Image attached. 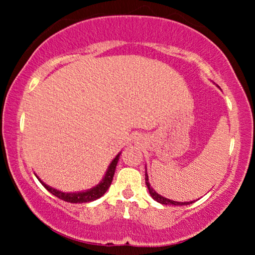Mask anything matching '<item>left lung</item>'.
Masks as SVG:
<instances>
[{"instance_id": "8db88e82", "label": "left lung", "mask_w": 255, "mask_h": 255, "mask_svg": "<svg viewBox=\"0 0 255 255\" xmlns=\"http://www.w3.org/2000/svg\"><path fill=\"white\" fill-rule=\"evenodd\" d=\"M145 182H146V186H147V188H148L149 195H151L153 200H155L156 202H159V203L165 204V205H188V204L193 203V201H190V202H176V201L169 200V198L163 197V196H161V195H160V194L156 193V191L151 187V184H149L147 170H146V172H145Z\"/></svg>"}]
</instances>
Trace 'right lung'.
<instances>
[{
    "label": "right lung",
    "mask_w": 255,
    "mask_h": 255,
    "mask_svg": "<svg viewBox=\"0 0 255 255\" xmlns=\"http://www.w3.org/2000/svg\"><path fill=\"white\" fill-rule=\"evenodd\" d=\"M120 155H121V152L118 153V154L115 156V159L113 160V161L110 162V165H109V167H108V169H107L106 174H104L102 181H101L99 184H96L95 187L90 188V189L85 190V191H78V193H64V191L58 190V189H55V188L47 186V184L43 182L39 177H38L37 175L36 176H37V179L40 181V183L43 184V186L46 188V189L50 191L51 194H53L54 196L59 197L60 200L69 202V203H88V202H93V201L97 200V198H100L101 196H103V195L107 193V190L109 189L110 184H111V182H113L117 162H118V160H120Z\"/></svg>",
    "instance_id": "add662e5"
}]
</instances>
